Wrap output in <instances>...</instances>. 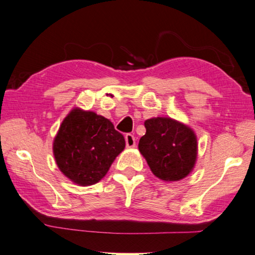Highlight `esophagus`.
<instances>
[{
    "label": "esophagus",
    "mask_w": 255,
    "mask_h": 255,
    "mask_svg": "<svg viewBox=\"0 0 255 255\" xmlns=\"http://www.w3.org/2000/svg\"><path fill=\"white\" fill-rule=\"evenodd\" d=\"M126 143H127V147L131 148L135 146V137L132 134H127L126 135Z\"/></svg>",
    "instance_id": "34e87169"
}]
</instances>
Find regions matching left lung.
<instances>
[{
    "mask_svg": "<svg viewBox=\"0 0 255 255\" xmlns=\"http://www.w3.org/2000/svg\"><path fill=\"white\" fill-rule=\"evenodd\" d=\"M146 133L138 151L158 179L174 182L193 171L198 158V137L189 126L171 118H152L144 122Z\"/></svg>",
    "mask_w": 255,
    "mask_h": 255,
    "instance_id": "8db88e82",
    "label": "left lung"
}]
</instances>
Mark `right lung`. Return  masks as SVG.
<instances>
[{
  "label": "right lung",
  "mask_w": 255,
  "mask_h": 255,
  "mask_svg": "<svg viewBox=\"0 0 255 255\" xmlns=\"http://www.w3.org/2000/svg\"><path fill=\"white\" fill-rule=\"evenodd\" d=\"M124 147V136L109 119L74 108L61 123L53 141V154L69 180L89 186L107 175Z\"/></svg>",
  "instance_id": "add662e5"
}]
</instances>
